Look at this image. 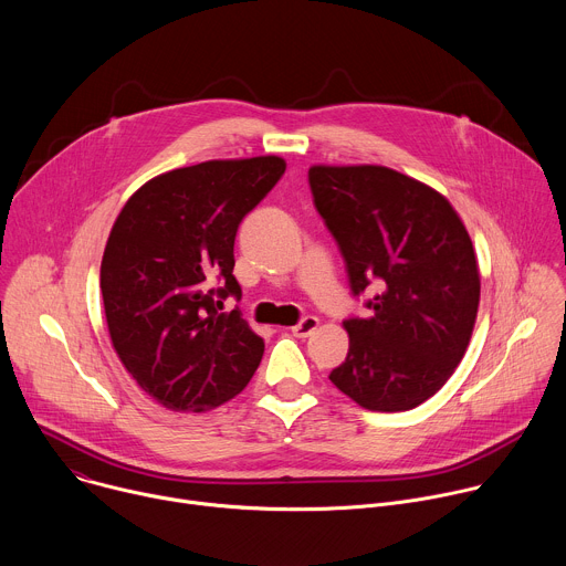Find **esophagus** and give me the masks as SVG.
<instances>
[{
	"instance_id": "34e87169",
	"label": "esophagus",
	"mask_w": 566,
	"mask_h": 566,
	"mask_svg": "<svg viewBox=\"0 0 566 566\" xmlns=\"http://www.w3.org/2000/svg\"><path fill=\"white\" fill-rule=\"evenodd\" d=\"M317 327H319V319L315 315H306L297 322V325L291 332H293L295 338H308Z\"/></svg>"
}]
</instances>
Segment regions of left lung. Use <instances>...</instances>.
<instances>
[{
    "label": "left lung",
    "instance_id": "obj_1",
    "mask_svg": "<svg viewBox=\"0 0 566 566\" xmlns=\"http://www.w3.org/2000/svg\"><path fill=\"white\" fill-rule=\"evenodd\" d=\"M315 210L347 264L352 293L376 284L367 317H349V352L329 380L371 412L434 396L461 363L479 306L470 234L450 201L382 166H313Z\"/></svg>",
    "mask_w": 566,
    "mask_h": 566
}]
</instances>
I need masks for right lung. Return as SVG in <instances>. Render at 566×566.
<instances>
[{
	"instance_id": "1",
	"label": "right lung",
	"mask_w": 566,
	"mask_h": 566,
	"mask_svg": "<svg viewBox=\"0 0 566 566\" xmlns=\"http://www.w3.org/2000/svg\"><path fill=\"white\" fill-rule=\"evenodd\" d=\"M280 156L206 160L154 177L120 210L101 264L112 345L175 412L212 410L249 385L264 340L226 297H241L237 228L282 179Z\"/></svg>"
}]
</instances>
